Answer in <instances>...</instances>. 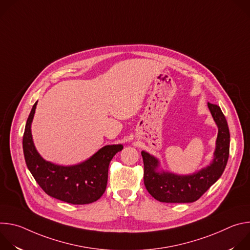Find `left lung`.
<instances>
[{
	"instance_id": "8db88e82",
	"label": "left lung",
	"mask_w": 250,
	"mask_h": 250,
	"mask_svg": "<svg viewBox=\"0 0 250 250\" xmlns=\"http://www.w3.org/2000/svg\"><path fill=\"white\" fill-rule=\"evenodd\" d=\"M208 108L219 129L213 157L208 166L190 175H178L160 169V162L155 156L145 150L141 151L145 165V185L157 201L193 203L215 184L224 173L229 155V130L220 106L208 103Z\"/></svg>"
}]
</instances>
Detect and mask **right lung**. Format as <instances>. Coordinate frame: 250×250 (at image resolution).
Listing matches in <instances>:
<instances>
[{
	"label": "right lung",
	"instance_id": "right-lung-1",
	"mask_svg": "<svg viewBox=\"0 0 250 250\" xmlns=\"http://www.w3.org/2000/svg\"><path fill=\"white\" fill-rule=\"evenodd\" d=\"M37 104L35 102L27 118L22 138L24 159L31 175L52 198L73 205L96 202L105 191L110 162L124 148L123 145L105 146L76 165L63 166L46 161L35 148L31 135L30 127Z\"/></svg>",
	"mask_w": 250,
	"mask_h": 250
}]
</instances>
